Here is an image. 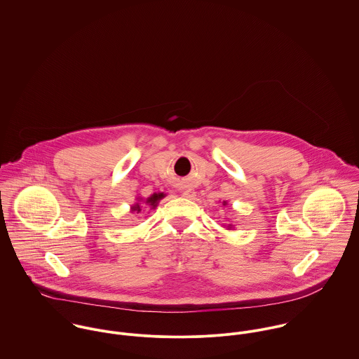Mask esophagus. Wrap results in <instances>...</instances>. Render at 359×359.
Segmentation results:
<instances>
[{"mask_svg":"<svg viewBox=\"0 0 359 359\" xmlns=\"http://www.w3.org/2000/svg\"><path fill=\"white\" fill-rule=\"evenodd\" d=\"M182 193H183V196H187V193H189V191H187V190H184V189H183V190H182Z\"/></svg>","mask_w":359,"mask_h":359,"instance_id":"esophagus-1","label":"esophagus"}]
</instances>
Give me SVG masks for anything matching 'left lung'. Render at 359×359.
<instances>
[{"label":"left lung","mask_w":359,"mask_h":359,"mask_svg":"<svg viewBox=\"0 0 359 359\" xmlns=\"http://www.w3.org/2000/svg\"><path fill=\"white\" fill-rule=\"evenodd\" d=\"M224 205H226V201H224ZM229 229H231V224H229Z\"/></svg>","instance_id":"obj_1"}]
</instances>
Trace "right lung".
Here are the masks:
<instances>
[{
  "instance_id": "1",
  "label": "right lung",
  "mask_w": 359,
  "mask_h": 359,
  "mask_svg": "<svg viewBox=\"0 0 359 359\" xmlns=\"http://www.w3.org/2000/svg\"><path fill=\"white\" fill-rule=\"evenodd\" d=\"M163 197H165L163 193H158V194L154 193L153 196H150L144 202H146V205H149L151 209H154V208L158 205V201L163 198ZM140 210H142V206H140L139 203H135V205L132 206V212H137V213H139Z\"/></svg>"
}]
</instances>
